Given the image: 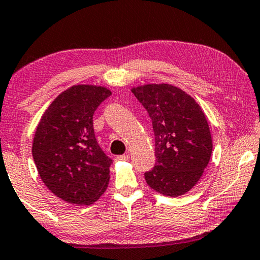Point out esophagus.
<instances>
[{"label":"esophagus","mask_w":260,"mask_h":260,"mask_svg":"<svg viewBox=\"0 0 260 260\" xmlns=\"http://www.w3.org/2000/svg\"><path fill=\"white\" fill-rule=\"evenodd\" d=\"M117 160H128L129 159V155H120V156H117Z\"/></svg>","instance_id":"34e87169"}]
</instances>
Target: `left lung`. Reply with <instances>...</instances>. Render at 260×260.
I'll use <instances>...</instances> for the list:
<instances>
[{
	"label": "left lung",
	"instance_id": "1",
	"mask_svg": "<svg viewBox=\"0 0 260 260\" xmlns=\"http://www.w3.org/2000/svg\"><path fill=\"white\" fill-rule=\"evenodd\" d=\"M145 106L155 134L156 166L145 179L156 192L179 197L199 182L213 150L211 131L199 104L175 85L132 88Z\"/></svg>",
	"mask_w": 260,
	"mask_h": 260
}]
</instances>
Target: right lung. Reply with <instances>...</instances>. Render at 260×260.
<instances>
[{
  "mask_svg": "<svg viewBox=\"0 0 260 260\" xmlns=\"http://www.w3.org/2000/svg\"><path fill=\"white\" fill-rule=\"evenodd\" d=\"M111 93L101 85H73L52 102L37 126L32 143L37 170L66 203L90 205L108 187L112 159L98 146L92 117Z\"/></svg>",
  "mask_w": 260,
  "mask_h": 260,
  "instance_id": "1",
  "label": "right lung"
}]
</instances>
